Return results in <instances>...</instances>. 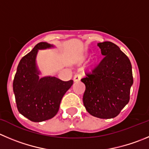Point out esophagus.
Masks as SVG:
<instances>
[{
  "mask_svg": "<svg viewBox=\"0 0 149 149\" xmlns=\"http://www.w3.org/2000/svg\"><path fill=\"white\" fill-rule=\"evenodd\" d=\"M80 79H81V75H80V74H76L73 77V80L74 83H76V82H79L80 80Z\"/></svg>",
  "mask_w": 149,
  "mask_h": 149,
  "instance_id": "1",
  "label": "esophagus"
}]
</instances>
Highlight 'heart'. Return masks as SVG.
<instances>
[{
	"label": "heart",
	"mask_w": 149,
	"mask_h": 149,
	"mask_svg": "<svg viewBox=\"0 0 149 149\" xmlns=\"http://www.w3.org/2000/svg\"><path fill=\"white\" fill-rule=\"evenodd\" d=\"M89 56H90V53H85V54H83V56L80 57V61H79V63H83V62H84L89 57ZM96 64H97V61H96L95 60H93L90 63V68H91V69L92 68H94L95 66H96Z\"/></svg>",
	"instance_id": "1"
}]
</instances>
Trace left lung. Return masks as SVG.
<instances>
[{"mask_svg": "<svg viewBox=\"0 0 149 149\" xmlns=\"http://www.w3.org/2000/svg\"><path fill=\"white\" fill-rule=\"evenodd\" d=\"M104 56L100 64L81 81L86 86L83 97L88 113L100 118H113L130 101L133 84L130 59L110 42L97 44Z\"/></svg>", "mask_w": 149, "mask_h": 149, "instance_id": "obj_1", "label": "left lung"}]
</instances>
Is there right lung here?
Listing matches in <instances>:
<instances>
[{
    "label": "right lung",
    "mask_w": 149,
    "mask_h": 149,
    "mask_svg": "<svg viewBox=\"0 0 149 149\" xmlns=\"http://www.w3.org/2000/svg\"><path fill=\"white\" fill-rule=\"evenodd\" d=\"M54 47L47 42L37 44L21 59L14 79L13 91L18 111L33 122L53 118L63 95L73 84L72 80L63 81L52 76L39 77L41 72L36 64L38 52Z\"/></svg>",
    "instance_id": "add662e5"
}]
</instances>
